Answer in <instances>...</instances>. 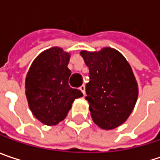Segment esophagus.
Wrapping results in <instances>:
<instances>
[{
	"label": "esophagus",
	"instance_id": "obj_1",
	"mask_svg": "<svg viewBox=\"0 0 160 160\" xmlns=\"http://www.w3.org/2000/svg\"><path fill=\"white\" fill-rule=\"evenodd\" d=\"M79 89L82 91V93H83L84 95L86 94V86H84V85H82V86H80V87H79Z\"/></svg>",
	"mask_w": 160,
	"mask_h": 160
}]
</instances>
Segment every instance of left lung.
I'll return each instance as SVG.
<instances>
[{
    "instance_id": "1",
    "label": "left lung",
    "mask_w": 160,
    "mask_h": 160,
    "mask_svg": "<svg viewBox=\"0 0 160 160\" xmlns=\"http://www.w3.org/2000/svg\"><path fill=\"white\" fill-rule=\"evenodd\" d=\"M89 68L86 99L94 123L105 130L121 126L130 116L138 97L131 66L114 48L80 52Z\"/></svg>"
}]
</instances>
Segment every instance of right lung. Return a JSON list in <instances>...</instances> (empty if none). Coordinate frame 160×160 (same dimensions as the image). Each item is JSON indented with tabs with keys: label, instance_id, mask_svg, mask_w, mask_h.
I'll return each mask as SVG.
<instances>
[{
	"label": "right lung",
	"instance_id": "right-lung-1",
	"mask_svg": "<svg viewBox=\"0 0 160 160\" xmlns=\"http://www.w3.org/2000/svg\"><path fill=\"white\" fill-rule=\"evenodd\" d=\"M71 54L63 48L52 47L32 63L25 78V95L32 115L46 126L63 121L80 90L70 87L71 71L67 67Z\"/></svg>",
	"mask_w": 160,
	"mask_h": 160
}]
</instances>
